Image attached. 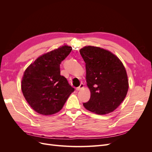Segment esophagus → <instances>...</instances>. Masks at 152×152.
<instances>
[{
    "instance_id": "obj_1",
    "label": "esophagus",
    "mask_w": 152,
    "mask_h": 152,
    "mask_svg": "<svg viewBox=\"0 0 152 152\" xmlns=\"http://www.w3.org/2000/svg\"><path fill=\"white\" fill-rule=\"evenodd\" d=\"M83 87H84V84H80V85L79 87H77L76 90L77 91H80L82 88H83Z\"/></svg>"
}]
</instances>
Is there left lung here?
I'll return each instance as SVG.
<instances>
[{
    "label": "left lung",
    "instance_id": "left-lung-1",
    "mask_svg": "<svg viewBox=\"0 0 152 152\" xmlns=\"http://www.w3.org/2000/svg\"><path fill=\"white\" fill-rule=\"evenodd\" d=\"M80 53L86 63V79L91 91V98L84 107L98 115L112 112L127 93L125 67L115 55L102 48L88 45Z\"/></svg>",
    "mask_w": 152,
    "mask_h": 152
}]
</instances>
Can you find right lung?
Wrapping results in <instances>:
<instances>
[{
  "label": "right lung",
  "instance_id": "add662e5",
  "mask_svg": "<svg viewBox=\"0 0 152 152\" xmlns=\"http://www.w3.org/2000/svg\"><path fill=\"white\" fill-rule=\"evenodd\" d=\"M72 48L63 45L39 57L26 69L21 90L29 105L44 115L60 111L74 91L65 77L60 75V64Z\"/></svg>",
  "mask_w": 152,
  "mask_h": 152
}]
</instances>
